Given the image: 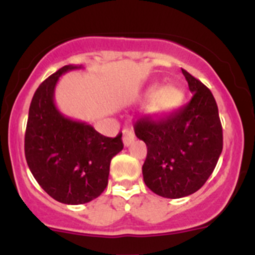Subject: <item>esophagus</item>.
I'll use <instances>...</instances> for the list:
<instances>
[{"label": "esophagus", "instance_id": "esophagus-1", "mask_svg": "<svg viewBox=\"0 0 255 255\" xmlns=\"http://www.w3.org/2000/svg\"><path fill=\"white\" fill-rule=\"evenodd\" d=\"M133 142H134V133L130 129L123 130V143H125L126 147L130 145Z\"/></svg>", "mask_w": 255, "mask_h": 255}]
</instances>
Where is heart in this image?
I'll return each instance as SVG.
<instances>
[{"label":"heart","mask_w":255,"mask_h":255,"mask_svg":"<svg viewBox=\"0 0 255 255\" xmlns=\"http://www.w3.org/2000/svg\"><path fill=\"white\" fill-rule=\"evenodd\" d=\"M145 97L150 101L149 111L154 115H164L179 103L180 93L174 87H160L159 85H153L145 91Z\"/></svg>","instance_id":"obj_1"}]
</instances>
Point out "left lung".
Listing matches in <instances>:
<instances>
[{"mask_svg":"<svg viewBox=\"0 0 255 255\" xmlns=\"http://www.w3.org/2000/svg\"><path fill=\"white\" fill-rule=\"evenodd\" d=\"M192 100L162 120L139 118L134 133L147 145L145 185L164 198L193 194L213 173L223 149L218 106L211 91L182 70Z\"/></svg>","mask_w":255,"mask_h":255,"instance_id":"1","label":"left lung"}]
</instances>
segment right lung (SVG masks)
Masks as SVG:
<instances>
[{
  "instance_id": "obj_1",
  "label": "right lung",
  "mask_w": 255,
  "mask_h": 255,
  "mask_svg": "<svg viewBox=\"0 0 255 255\" xmlns=\"http://www.w3.org/2000/svg\"><path fill=\"white\" fill-rule=\"evenodd\" d=\"M81 68L65 66L39 85L29 106L24 134V154L34 179L52 198L73 206L101 196L108 184L111 160L123 149L122 133L105 137L56 107L54 90L59 77Z\"/></svg>"
}]
</instances>
